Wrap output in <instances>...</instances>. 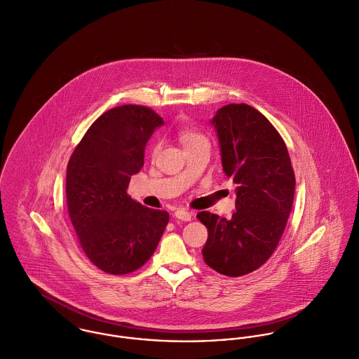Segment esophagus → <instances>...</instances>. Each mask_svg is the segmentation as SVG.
<instances>
[{
  "instance_id": "1",
  "label": "esophagus",
  "mask_w": 359,
  "mask_h": 359,
  "mask_svg": "<svg viewBox=\"0 0 359 359\" xmlns=\"http://www.w3.org/2000/svg\"><path fill=\"white\" fill-rule=\"evenodd\" d=\"M173 216H175L176 219H180V220L189 222V220H191V216L193 215H191V212H190V211H187V210H176Z\"/></svg>"
}]
</instances>
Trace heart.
<instances>
[{"mask_svg": "<svg viewBox=\"0 0 359 359\" xmlns=\"http://www.w3.org/2000/svg\"><path fill=\"white\" fill-rule=\"evenodd\" d=\"M177 133H179V137H180V140H182V143L184 144V147H187V145H190V144L197 143V142H200V140H205V136H204L201 132H198L197 129H194L193 126H189V125H182V126H179ZM159 145H161V144L158 143V142L154 144L152 152H156V151L159 149Z\"/></svg>", "mask_w": 359, "mask_h": 359, "instance_id": "b5f03b06", "label": "heart"}]
</instances>
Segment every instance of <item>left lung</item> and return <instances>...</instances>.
<instances>
[{
	"label": "left lung",
	"instance_id": "1",
	"mask_svg": "<svg viewBox=\"0 0 359 359\" xmlns=\"http://www.w3.org/2000/svg\"><path fill=\"white\" fill-rule=\"evenodd\" d=\"M222 166L237 184L231 219L208 211L197 217L208 229L205 264L224 276L257 271L275 252L294 201L295 176L286 143L254 107L229 104L216 112Z\"/></svg>",
	"mask_w": 359,
	"mask_h": 359
}]
</instances>
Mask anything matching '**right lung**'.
<instances>
[{
    "label": "right lung",
    "instance_id": "1",
    "mask_svg": "<svg viewBox=\"0 0 359 359\" xmlns=\"http://www.w3.org/2000/svg\"><path fill=\"white\" fill-rule=\"evenodd\" d=\"M162 118L144 105L104 112L76 145L67 169V204L77 241L102 272L128 275L154 254L169 214L128 194L130 177Z\"/></svg>",
    "mask_w": 359,
    "mask_h": 359
}]
</instances>
